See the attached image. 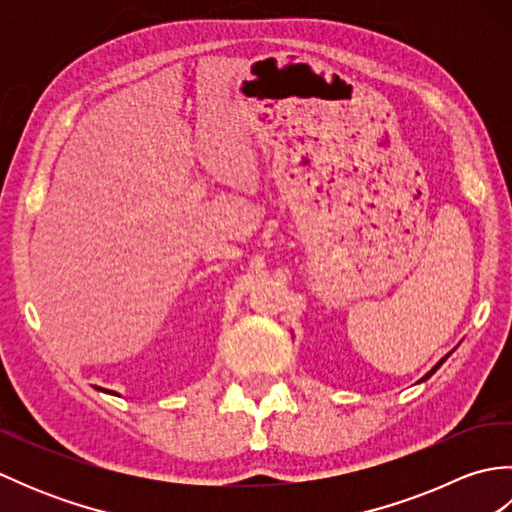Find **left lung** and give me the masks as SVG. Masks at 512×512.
Segmentation results:
<instances>
[{"mask_svg": "<svg viewBox=\"0 0 512 512\" xmlns=\"http://www.w3.org/2000/svg\"><path fill=\"white\" fill-rule=\"evenodd\" d=\"M447 356H449V354H447ZM447 356H444V358H442V361H440V363H438V365H436V367H433V369H431V372H429V374H427V376H424V378H422V380H427V378H429V376H431V374H433V372H436V369H438V367H440V365H442V363H444V361H447Z\"/></svg>", "mask_w": 512, "mask_h": 512, "instance_id": "obj_1", "label": "left lung"}]
</instances>
